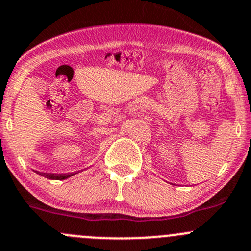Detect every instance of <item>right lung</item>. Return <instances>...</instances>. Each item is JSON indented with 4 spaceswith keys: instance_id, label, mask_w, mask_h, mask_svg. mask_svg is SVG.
I'll list each match as a JSON object with an SVG mask.
<instances>
[{
    "instance_id": "right-lung-1",
    "label": "right lung",
    "mask_w": 251,
    "mask_h": 251,
    "mask_svg": "<svg viewBox=\"0 0 251 251\" xmlns=\"http://www.w3.org/2000/svg\"><path fill=\"white\" fill-rule=\"evenodd\" d=\"M40 175L44 177H46V178H50V179H65L68 178V177L73 176L74 174H64V175H55V174H45V173H40Z\"/></svg>"
}]
</instances>
